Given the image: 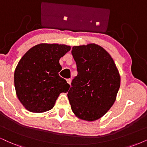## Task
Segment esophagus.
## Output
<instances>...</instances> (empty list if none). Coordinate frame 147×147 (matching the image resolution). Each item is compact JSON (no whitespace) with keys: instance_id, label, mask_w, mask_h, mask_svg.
<instances>
[{"instance_id":"34e87169","label":"esophagus","mask_w":147,"mask_h":147,"mask_svg":"<svg viewBox=\"0 0 147 147\" xmlns=\"http://www.w3.org/2000/svg\"><path fill=\"white\" fill-rule=\"evenodd\" d=\"M71 80L70 78H69V79H67V82L69 84H71Z\"/></svg>"}]
</instances>
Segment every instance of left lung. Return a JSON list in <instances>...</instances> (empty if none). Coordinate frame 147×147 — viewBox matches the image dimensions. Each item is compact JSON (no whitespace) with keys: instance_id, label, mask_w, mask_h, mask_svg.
<instances>
[{"instance_id":"obj_1","label":"left lung","mask_w":147,"mask_h":147,"mask_svg":"<svg viewBox=\"0 0 147 147\" xmlns=\"http://www.w3.org/2000/svg\"><path fill=\"white\" fill-rule=\"evenodd\" d=\"M71 54L78 75L67 94L71 108L79 119L97 120L116 100L121 84L119 71L109 53L95 43L74 46Z\"/></svg>"}]
</instances>
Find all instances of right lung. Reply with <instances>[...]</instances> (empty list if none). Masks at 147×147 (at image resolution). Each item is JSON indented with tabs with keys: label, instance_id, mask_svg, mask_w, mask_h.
I'll use <instances>...</instances> for the list:
<instances>
[{
	"label": "right lung",
	"instance_id": "1",
	"mask_svg": "<svg viewBox=\"0 0 147 147\" xmlns=\"http://www.w3.org/2000/svg\"><path fill=\"white\" fill-rule=\"evenodd\" d=\"M71 47L57 43H40L22 57L15 69L14 84L18 98L31 112L51 110L60 93H67L70 86L60 77L59 60Z\"/></svg>",
	"mask_w": 147,
	"mask_h": 147
}]
</instances>
